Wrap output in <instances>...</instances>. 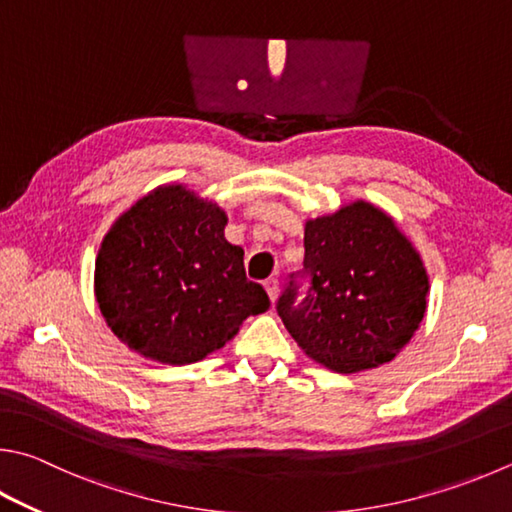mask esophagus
Here are the masks:
<instances>
[{
    "instance_id": "34e87169",
    "label": "esophagus",
    "mask_w": 512,
    "mask_h": 512,
    "mask_svg": "<svg viewBox=\"0 0 512 512\" xmlns=\"http://www.w3.org/2000/svg\"><path fill=\"white\" fill-rule=\"evenodd\" d=\"M264 288L268 297H271V302L277 300V293H280V282H277V277H268V280L264 282Z\"/></svg>"
}]
</instances>
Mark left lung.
I'll list each match as a JSON object with an SVG mask.
<instances>
[{
    "mask_svg": "<svg viewBox=\"0 0 512 512\" xmlns=\"http://www.w3.org/2000/svg\"><path fill=\"white\" fill-rule=\"evenodd\" d=\"M304 275V300L291 280L277 313L306 356L338 374L394 360L425 315L423 259L374 203L353 201L306 221Z\"/></svg>",
    "mask_w": 512,
    "mask_h": 512,
    "instance_id": "1",
    "label": "left lung"
}]
</instances>
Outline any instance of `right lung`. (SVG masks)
Returning a JSON list of instances; mask_svg holds the SVG:
<instances>
[{
  "mask_svg": "<svg viewBox=\"0 0 512 512\" xmlns=\"http://www.w3.org/2000/svg\"><path fill=\"white\" fill-rule=\"evenodd\" d=\"M226 212L185 185H161L116 219L96 257L94 288L114 336L163 365H190L264 313L244 248L224 235Z\"/></svg>",
  "mask_w": 512,
  "mask_h": 512,
  "instance_id": "1",
  "label": "right lung"
}]
</instances>
